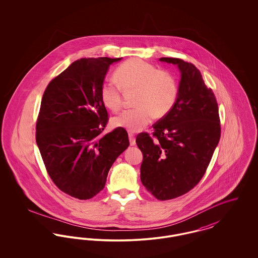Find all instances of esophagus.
Instances as JSON below:
<instances>
[{"label": "esophagus", "mask_w": 258, "mask_h": 258, "mask_svg": "<svg viewBox=\"0 0 258 258\" xmlns=\"http://www.w3.org/2000/svg\"><path fill=\"white\" fill-rule=\"evenodd\" d=\"M128 138H130V143H131V145H132V146H135V144H136L135 135L130 134V135H128Z\"/></svg>", "instance_id": "34e87169"}]
</instances>
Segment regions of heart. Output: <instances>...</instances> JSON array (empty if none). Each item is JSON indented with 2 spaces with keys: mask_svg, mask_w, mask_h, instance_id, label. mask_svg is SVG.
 <instances>
[{
  "mask_svg": "<svg viewBox=\"0 0 258 258\" xmlns=\"http://www.w3.org/2000/svg\"><path fill=\"white\" fill-rule=\"evenodd\" d=\"M119 83L106 79L100 86L103 104L113 112L122 107V88L137 90L135 107L116 116L112 124L128 133H137L156 117H163L171 110L178 98L179 84L171 72L160 70L155 64L141 59L123 62L115 72Z\"/></svg>",
  "mask_w": 258,
  "mask_h": 258,
  "instance_id": "1",
  "label": "heart"
}]
</instances>
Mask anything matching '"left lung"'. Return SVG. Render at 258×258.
Instances as JSON below:
<instances>
[{"mask_svg":"<svg viewBox=\"0 0 258 258\" xmlns=\"http://www.w3.org/2000/svg\"><path fill=\"white\" fill-rule=\"evenodd\" d=\"M181 73L178 98L171 110L153 124V137L141 133L136 144L143 154L140 178L159 200L181 197L207 170L221 138L219 107L199 70L178 58H160Z\"/></svg>","mask_w":258,"mask_h":258,"instance_id":"left-lung-1","label":"left lung"}]
</instances>
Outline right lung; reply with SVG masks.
Returning a JSON list of instances; mask_svg holds the SVG:
<instances>
[{
    "label": "right lung",
    "instance_id": "1",
    "mask_svg": "<svg viewBox=\"0 0 258 258\" xmlns=\"http://www.w3.org/2000/svg\"><path fill=\"white\" fill-rule=\"evenodd\" d=\"M121 58H82L50 81L41 99L36 140L47 173L61 191L86 200L103 189L108 171L128 147L125 130L102 135L108 113L100 86Z\"/></svg>",
    "mask_w": 258,
    "mask_h": 258
}]
</instances>
